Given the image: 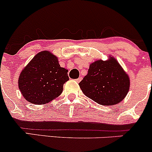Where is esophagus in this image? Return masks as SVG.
<instances>
[{"label": "esophagus", "mask_w": 152, "mask_h": 152, "mask_svg": "<svg viewBox=\"0 0 152 152\" xmlns=\"http://www.w3.org/2000/svg\"><path fill=\"white\" fill-rule=\"evenodd\" d=\"M82 77H79V78H78V79H76V82H79L81 80H82Z\"/></svg>", "instance_id": "obj_1"}]
</instances>
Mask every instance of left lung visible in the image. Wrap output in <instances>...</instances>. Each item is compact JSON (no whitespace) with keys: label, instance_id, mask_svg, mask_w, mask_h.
I'll return each mask as SVG.
<instances>
[{"label":"left lung","instance_id":"obj_1","mask_svg":"<svg viewBox=\"0 0 152 152\" xmlns=\"http://www.w3.org/2000/svg\"><path fill=\"white\" fill-rule=\"evenodd\" d=\"M85 96L102 105L117 104L126 97L129 79L113 57L98 60L90 65L87 76L79 82Z\"/></svg>","mask_w":152,"mask_h":152}]
</instances>
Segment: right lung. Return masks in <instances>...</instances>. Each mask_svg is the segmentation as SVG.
<instances>
[{"label": "right lung", "instance_id": "right-lung-1", "mask_svg": "<svg viewBox=\"0 0 152 152\" xmlns=\"http://www.w3.org/2000/svg\"><path fill=\"white\" fill-rule=\"evenodd\" d=\"M68 80L67 70L60 67L57 57L44 50L37 53L22 70L18 86L28 102L44 104L58 97Z\"/></svg>", "mask_w": 152, "mask_h": 152}]
</instances>
